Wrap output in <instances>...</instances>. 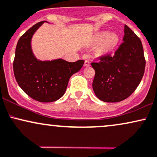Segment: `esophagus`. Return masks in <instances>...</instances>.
<instances>
[{"label": "esophagus", "mask_w": 157, "mask_h": 157, "mask_svg": "<svg viewBox=\"0 0 157 157\" xmlns=\"http://www.w3.org/2000/svg\"><path fill=\"white\" fill-rule=\"evenodd\" d=\"M84 58H86V56H84ZM90 63L89 61H84V67H90Z\"/></svg>", "instance_id": "34e87169"}]
</instances>
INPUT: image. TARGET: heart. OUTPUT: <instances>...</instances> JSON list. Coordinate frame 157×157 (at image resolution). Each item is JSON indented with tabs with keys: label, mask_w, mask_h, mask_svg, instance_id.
Masks as SVG:
<instances>
[{
	"label": "heart",
	"mask_w": 157,
	"mask_h": 157,
	"mask_svg": "<svg viewBox=\"0 0 157 157\" xmlns=\"http://www.w3.org/2000/svg\"><path fill=\"white\" fill-rule=\"evenodd\" d=\"M96 44H100L99 51L101 54H108L114 50L119 43V37L116 33L109 32H101L95 38Z\"/></svg>",
	"instance_id": "1"
}]
</instances>
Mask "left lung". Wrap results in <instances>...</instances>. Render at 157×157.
<instances>
[{"label":"left lung","mask_w":157,"mask_h":157,"mask_svg":"<svg viewBox=\"0 0 157 157\" xmlns=\"http://www.w3.org/2000/svg\"><path fill=\"white\" fill-rule=\"evenodd\" d=\"M123 43L115 55L100 58L91 63L95 70L93 89L101 101L118 102L125 99L140 84L145 67V59L141 40L124 25Z\"/></svg>","instance_id":"8db88e82"}]
</instances>
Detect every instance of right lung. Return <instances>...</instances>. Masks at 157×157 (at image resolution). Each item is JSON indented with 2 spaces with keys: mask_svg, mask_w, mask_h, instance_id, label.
I'll list each match as a JSON object with an SVG mask.
<instances>
[{
  "mask_svg": "<svg viewBox=\"0 0 157 157\" xmlns=\"http://www.w3.org/2000/svg\"><path fill=\"white\" fill-rule=\"evenodd\" d=\"M45 21L35 24L17 41L13 61L17 84L32 98L40 102H52L64 96L69 79L83 66L84 61L69 62L62 59L40 61L31 47V40Z\"/></svg>",
  "mask_w": 157,
  "mask_h": 157,
  "instance_id": "right-lung-1",
  "label": "right lung"
}]
</instances>
